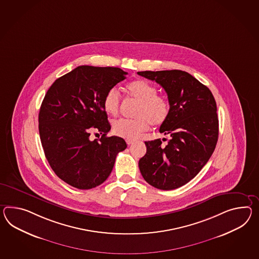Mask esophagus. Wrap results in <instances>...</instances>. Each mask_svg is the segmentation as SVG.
I'll return each mask as SVG.
<instances>
[{
	"mask_svg": "<svg viewBox=\"0 0 259 259\" xmlns=\"http://www.w3.org/2000/svg\"><path fill=\"white\" fill-rule=\"evenodd\" d=\"M134 142H135V140H133V139H126L127 145H132Z\"/></svg>",
	"mask_w": 259,
	"mask_h": 259,
	"instance_id": "obj_1",
	"label": "esophagus"
}]
</instances>
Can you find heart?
Wrapping results in <instances>:
<instances>
[{
    "mask_svg": "<svg viewBox=\"0 0 259 259\" xmlns=\"http://www.w3.org/2000/svg\"><path fill=\"white\" fill-rule=\"evenodd\" d=\"M128 96L139 102L135 110V119H120L112 124V132L120 138L135 139L146 131L150 124L158 126L167 120L170 112L168 100L158 95L153 84L138 79L127 85ZM104 109L111 116H117L121 109V96L116 87L109 89L104 96Z\"/></svg>",
    "mask_w": 259,
    "mask_h": 259,
    "instance_id": "heart-1",
    "label": "heart"
}]
</instances>
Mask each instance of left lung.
<instances>
[{
	"label": "left lung",
	"instance_id": "obj_1",
	"mask_svg": "<svg viewBox=\"0 0 259 259\" xmlns=\"http://www.w3.org/2000/svg\"><path fill=\"white\" fill-rule=\"evenodd\" d=\"M138 74L155 80L167 94L170 112L159 131L171 137L165 147L161 139L146 141L139 170L153 187L176 189L194 179L214 152L219 135L216 102L208 87L182 70Z\"/></svg>",
	"mask_w": 259,
	"mask_h": 259
}]
</instances>
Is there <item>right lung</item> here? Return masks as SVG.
<instances>
[{
  "label": "right lung",
  "instance_id": "add662e5",
  "mask_svg": "<svg viewBox=\"0 0 259 259\" xmlns=\"http://www.w3.org/2000/svg\"><path fill=\"white\" fill-rule=\"evenodd\" d=\"M118 67L81 65L59 77L40 107L39 135L45 155L64 183L77 189L95 188L107 180L117 154L126 149L110 130L103 100L107 91L126 78ZM102 139L91 141L90 131Z\"/></svg>",
  "mask_w": 259,
  "mask_h": 259
}]
</instances>
